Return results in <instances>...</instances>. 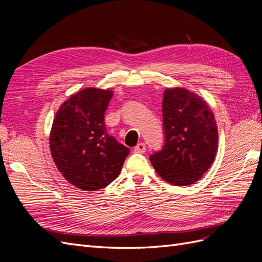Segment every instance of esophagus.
<instances>
[{
  "instance_id": "esophagus-1",
  "label": "esophagus",
  "mask_w": 262,
  "mask_h": 262,
  "mask_svg": "<svg viewBox=\"0 0 262 262\" xmlns=\"http://www.w3.org/2000/svg\"><path fill=\"white\" fill-rule=\"evenodd\" d=\"M145 150H146V146L144 143H139L136 147L133 148L134 153H140V154H143Z\"/></svg>"
}]
</instances>
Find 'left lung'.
Masks as SVG:
<instances>
[{
    "label": "left lung",
    "mask_w": 262,
    "mask_h": 262,
    "mask_svg": "<svg viewBox=\"0 0 262 262\" xmlns=\"http://www.w3.org/2000/svg\"><path fill=\"white\" fill-rule=\"evenodd\" d=\"M164 145L149 156L154 169L171 185L187 186L207 171L217 150L214 115L202 98L186 89L164 92Z\"/></svg>",
    "instance_id": "obj_1"
}]
</instances>
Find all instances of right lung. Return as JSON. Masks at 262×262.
Segmentation results:
<instances>
[{
	"mask_svg": "<svg viewBox=\"0 0 262 262\" xmlns=\"http://www.w3.org/2000/svg\"><path fill=\"white\" fill-rule=\"evenodd\" d=\"M114 93L87 89L63 102L50 132V150L59 171L85 191L113 182L130 149L107 133L105 113Z\"/></svg>",
	"mask_w": 262,
	"mask_h": 262,
	"instance_id": "add662e5",
	"label": "right lung"
}]
</instances>
